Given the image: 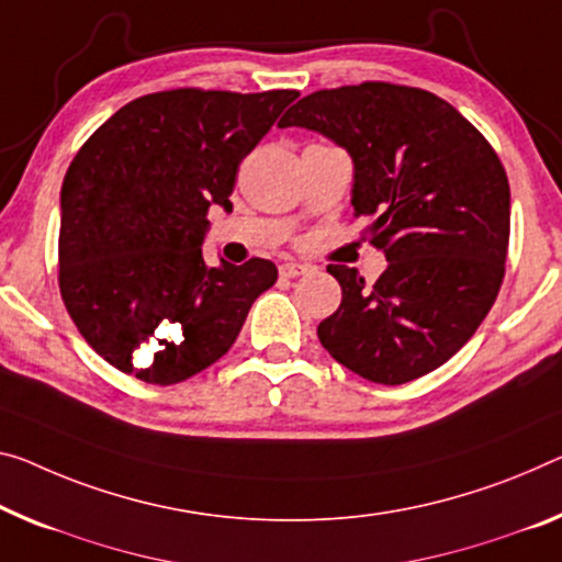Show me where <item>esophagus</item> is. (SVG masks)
<instances>
[{
    "label": "esophagus",
    "instance_id": "esophagus-1",
    "mask_svg": "<svg viewBox=\"0 0 562 562\" xmlns=\"http://www.w3.org/2000/svg\"><path fill=\"white\" fill-rule=\"evenodd\" d=\"M308 271L306 263H299V261H286L279 266V273L283 279H296V276H304Z\"/></svg>",
    "mask_w": 562,
    "mask_h": 562
}]
</instances>
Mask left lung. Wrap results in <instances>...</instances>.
<instances>
[{"instance_id":"left-lung-1","label":"left lung","mask_w":562,"mask_h":562,"mask_svg":"<svg viewBox=\"0 0 562 562\" xmlns=\"http://www.w3.org/2000/svg\"><path fill=\"white\" fill-rule=\"evenodd\" d=\"M281 127L318 131L353 160L357 215L386 256L374 283L341 263V304L318 341L353 374L407 384L477 331L505 279L510 183L497 153L437 94L369 80L301 98Z\"/></svg>"}]
</instances>
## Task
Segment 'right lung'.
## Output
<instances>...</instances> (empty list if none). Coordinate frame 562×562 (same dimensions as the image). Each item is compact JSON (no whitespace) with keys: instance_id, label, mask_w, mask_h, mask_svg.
Listing matches in <instances>:
<instances>
[{"instance_id":"add662e5","label":"right lung","mask_w":562,"mask_h":562,"mask_svg":"<svg viewBox=\"0 0 562 562\" xmlns=\"http://www.w3.org/2000/svg\"><path fill=\"white\" fill-rule=\"evenodd\" d=\"M296 90L176 88L143 94L94 131L63 180L59 296L82 339L158 386L226 353L279 271L266 258L205 263L213 203Z\"/></svg>"}]
</instances>
